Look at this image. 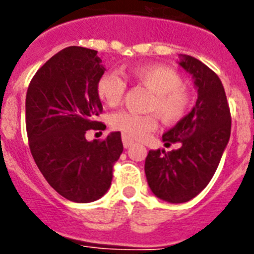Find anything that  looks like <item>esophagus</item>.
<instances>
[{
  "instance_id": "34e87169",
  "label": "esophagus",
  "mask_w": 254,
  "mask_h": 254,
  "mask_svg": "<svg viewBox=\"0 0 254 254\" xmlns=\"http://www.w3.org/2000/svg\"><path fill=\"white\" fill-rule=\"evenodd\" d=\"M123 143H124V147H125V149H127V147L133 146L134 141H133L131 138H129L127 135H123Z\"/></svg>"
}]
</instances>
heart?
I'll return each instance as SVG.
<instances>
[{"label": "heart", "instance_id": "1", "mask_svg": "<svg viewBox=\"0 0 254 254\" xmlns=\"http://www.w3.org/2000/svg\"><path fill=\"white\" fill-rule=\"evenodd\" d=\"M127 77L143 85L153 93L147 111L154 112L165 124L181 121L191 107V93L185 87L183 77L171 67L163 64L134 65L127 69ZM127 84L115 71H107L96 81V93L108 107L119 105L124 99ZM154 115H138L121 111L112 116V127L129 138H143L157 127Z\"/></svg>", "mask_w": 254, "mask_h": 254}]
</instances>
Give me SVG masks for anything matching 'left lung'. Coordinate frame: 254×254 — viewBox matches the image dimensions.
Returning <instances> with one entry per match:
<instances>
[{
  "label": "left lung",
  "mask_w": 254,
  "mask_h": 254,
  "mask_svg": "<svg viewBox=\"0 0 254 254\" xmlns=\"http://www.w3.org/2000/svg\"><path fill=\"white\" fill-rule=\"evenodd\" d=\"M179 64L192 76L197 100L192 111L162 135L177 150H150L145 161L147 183L155 196L185 203L200 193L212 179L231 135V112L216 73L190 55Z\"/></svg>",
  "instance_id": "left-lung-1"
}]
</instances>
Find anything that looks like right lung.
Segmentation results:
<instances>
[{"instance_id": "add662e5", "label": "right lung", "mask_w": 254, "mask_h": 254, "mask_svg": "<svg viewBox=\"0 0 254 254\" xmlns=\"http://www.w3.org/2000/svg\"><path fill=\"white\" fill-rule=\"evenodd\" d=\"M97 51L71 46L46 62L26 93V130L30 151L46 181L62 196L89 203L111 187L113 165L123 153L121 133L87 141L103 105L96 81L104 73Z\"/></svg>"}]
</instances>
